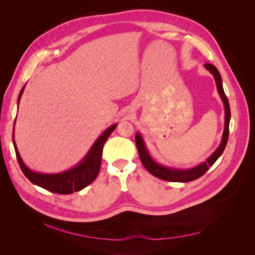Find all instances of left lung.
<instances>
[{"label":"left lung","instance_id":"1","mask_svg":"<svg viewBox=\"0 0 255 255\" xmlns=\"http://www.w3.org/2000/svg\"><path fill=\"white\" fill-rule=\"evenodd\" d=\"M204 66L207 70L214 75L216 85H217L218 92L222 99L223 104H225L226 122H225V130H223L221 143L218 146V149L212 154V156L206 159L205 163L199 165L192 169H187V170H179V169H170V168H167V167L156 164L155 161H154L151 158V156L149 155L148 151H146L143 140L140 137V135L136 134V136H135L136 146H137L138 153H139V157H140L141 163L146 170H148L152 175L158 177V179H161L164 181H169V182H184V183L197 180L200 176H202L208 170V169H210L211 166L214 165L215 161L218 159V157L221 155L222 152L225 151V148H226L228 139H229V125H230V118H231V110H230L229 100L225 94V90H223L221 76H220L219 71L217 70V68L210 63H206Z\"/></svg>","mask_w":255,"mask_h":255}]
</instances>
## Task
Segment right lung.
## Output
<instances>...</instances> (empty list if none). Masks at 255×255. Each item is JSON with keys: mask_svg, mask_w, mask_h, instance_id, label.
<instances>
[{"mask_svg": "<svg viewBox=\"0 0 255 255\" xmlns=\"http://www.w3.org/2000/svg\"><path fill=\"white\" fill-rule=\"evenodd\" d=\"M23 89L24 88H22L19 95V101L21 99ZM116 127H117V125L110 127L98 138L94 145L91 146V149L89 150L86 157L81 161V164L70 169V170L57 174H42L29 170L20 157V154L16 146V142L12 140L14 151H16L17 160L20 165L21 170L33 184H36L38 186H40L51 192H55V194L60 195H68L72 194L74 191H80L83 188L88 186V185H90L98 176L100 167H101L103 145L107 140V138H109L110 135L113 133V130L116 128Z\"/></svg>", "mask_w": 255, "mask_h": 255, "instance_id": "add662e5", "label": "right lung"}]
</instances>
